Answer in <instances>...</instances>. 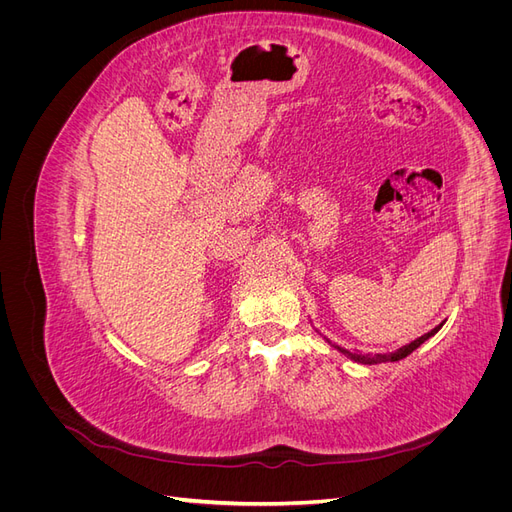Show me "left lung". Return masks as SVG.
<instances>
[{
  "label": "left lung",
  "instance_id": "left-lung-1",
  "mask_svg": "<svg viewBox=\"0 0 512 512\" xmlns=\"http://www.w3.org/2000/svg\"><path fill=\"white\" fill-rule=\"evenodd\" d=\"M442 327V324H438L436 329H431L429 333H425V335H421L418 339H414V342H410L408 346H401L399 350H395V352H389V354H365V352H348V350H344V348H339V346H335L339 352H344V354H348L350 359H354L356 363H363V365H380V363H391V361H399V359H406V356L412 352V350H416L418 346H421L427 337H431L433 333H436L438 329Z\"/></svg>",
  "mask_w": 512,
  "mask_h": 512
}]
</instances>
